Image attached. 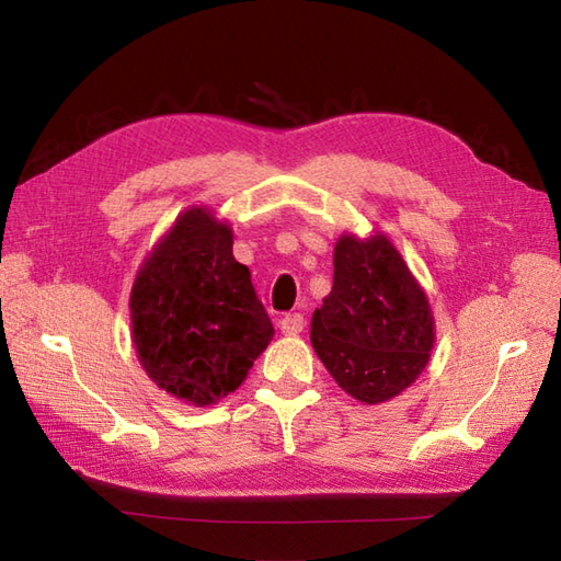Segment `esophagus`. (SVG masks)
Returning <instances> with one entry per match:
<instances>
[{"label": "esophagus", "mask_w": 561, "mask_h": 561, "mask_svg": "<svg viewBox=\"0 0 561 561\" xmlns=\"http://www.w3.org/2000/svg\"><path fill=\"white\" fill-rule=\"evenodd\" d=\"M305 329V317L300 312H293V314H285L280 319V331L285 335H297Z\"/></svg>", "instance_id": "obj_1"}]
</instances>
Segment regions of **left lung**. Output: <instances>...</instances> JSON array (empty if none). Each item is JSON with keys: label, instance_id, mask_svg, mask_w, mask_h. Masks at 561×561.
Here are the masks:
<instances>
[{"label": "left lung", "instance_id": "8db88e82", "mask_svg": "<svg viewBox=\"0 0 561 561\" xmlns=\"http://www.w3.org/2000/svg\"><path fill=\"white\" fill-rule=\"evenodd\" d=\"M312 345L335 383L367 405L398 396L427 367V295L386 234L335 242L333 288L312 317Z\"/></svg>", "mask_w": 561, "mask_h": 561}]
</instances>
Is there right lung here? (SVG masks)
Returning a JSON list of instances; mask_svg holds the SVG:
<instances>
[{"label": "right lung", "mask_w": 561, "mask_h": 561, "mask_svg": "<svg viewBox=\"0 0 561 561\" xmlns=\"http://www.w3.org/2000/svg\"><path fill=\"white\" fill-rule=\"evenodd\" d=\"M129 309L146 375L198 408L238 389L273 339L252 273L232 256L230 226L198 206L146 256Z\"/></svg>", "instance_id": "obj_1"}]
</instances>
